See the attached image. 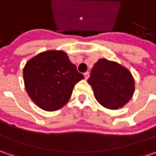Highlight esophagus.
Masks as SVG:
<instances>
[{
  "mask_svg": "<svg viewBox=\"0 0 156 156\" xmlns=\"http://www.w3.org/2000/svg\"><path fill=\"white\" fill-rule=\"evenodd\" d=\"M88 76H89V73H88V72H86V73H84V77H85V79H86V80H87Z\"/></svg>",
  "mask_w": 156,
  "mask_h": 156,
  "instance_id": "34e87169",
  "label": "esophagus"
}]
</instances>
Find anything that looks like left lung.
<instances>
[{
    "mask_svg": "<svg viewBox=\"0 0 156 156\" xmlns=\"http://www.w3.org/2000/svg\"><path fill=\"white\" fill-rule=\"evenodd\" d=\"M87 82L97 101L108 109L123 107L135 92V80L129 69L107 59H100L94 65Z\"/></svg>",
    "mask_w": 156,
    "mask_h": 156,
    "instance_id": "8db88e82",
    "label": "left lung"
}]
</instances>
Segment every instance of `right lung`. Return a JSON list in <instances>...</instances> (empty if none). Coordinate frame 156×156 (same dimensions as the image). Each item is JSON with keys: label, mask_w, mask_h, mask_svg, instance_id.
Masks as SVG:
<instances>
[{"label": "right lung", "mask_w": 156, "mask_h": 156, "mask_svg": "<svg viewBox=\"0 0 156 156\" xmlns=\"http://www.w3.org/2000/svg\"><path fill=\"white\" fill-rule=\"evenodd\" d=\"M84 76L62 50H48L31 58L23 69L27 94L46 111L62 108L71 97L75 85Z\"/></svg>", "instance_id": "obj_1"}]
</instances>
